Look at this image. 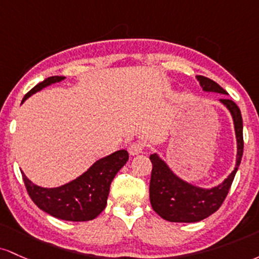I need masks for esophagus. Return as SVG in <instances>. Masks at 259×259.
<instances>
[{"instance_id":"obj_1","label":"esophagus","mask_w":259,"mask_h":259,"mask_svg":"<svg viewBox=\"0 0 259 259\" xmlns=\"http://www.w3.org/2000/svg\"><path fill=\"white\" fill-rule=\"evenodd\" d=\"M143 150H144V145L143 143H141V142H135V143H132L128 147V153L130 155L132 156L143 153Z\"/></svg>"}]
</instances>
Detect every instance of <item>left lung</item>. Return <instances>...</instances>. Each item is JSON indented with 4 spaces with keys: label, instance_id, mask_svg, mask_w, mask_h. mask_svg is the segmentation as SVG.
Here are the masks:
<instances>
[{
    "label": "left lung",
    "instance_id": "8db88e82",
    "mask_svg": "<svg viewBox=\"0 0 259 259\" xmlns=\"http://www.w3.org/2000/svg\"><path fill=\"white\" fill-rule=\"evenodd\" d=\"M202 89L207 93H219L228 95L219 84L203 75H196ZM230 112L234 121L235 136H236L237 154L236 165L232 172L222 184L210 188H203L192 185L179 177L171 170L165 160L154 153L149 156L153 164L150 176L149 198L150 204L156 214L162 219L172 223H197L215 213L224 199L228 196L237 168L240 166L243 153V124L239 106L230 99H220Z\"/></svg>",
    "mask_w": 259,
    "mask_h": 259
}]
</instances>
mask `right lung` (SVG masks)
Masks as SVG:
<instances>
[{
  "instance_id": "right-lung-1",
  "label": "right lung",
  "mask_w": 259,
  "mask_h": 259,
  "mask_svg": "<svg viewBox=\"0 0 259 259\" xmlns=\"http://www.w3.org/2000/svg\"><path fill=\"white\" fill-rule=\"evenodd\" d=\"M65 78L62 75L46 78L25 94L22 104L33 94L51 84L62 82ZM127 160V150H117L99 159L85 172L60 187H40L22 171L23 181L31 200L42 211L67 222H88L95 219L105 209L110 185Z\"/></svg>"
}]
</instances>
